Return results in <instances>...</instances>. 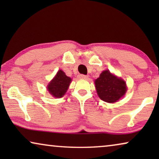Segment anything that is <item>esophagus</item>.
I'll return each instance as SVG.
<instances>
[{
	"mask_svg": "<svg viewBox=\"0 0 159 159\" xmlns=\"http://www.w3.org/2000/svg\"><path fill=\"white\" fill-rule=\"evenodd\" d=\"M78 78H79V79L87 80V79H88V76L84 75H78Z\"/></svg>",
	"mask_w": 159,
	"mask_h": 159,
	"instance_id": "34e87169",
	"label": "esophagus"
}]
</instances>
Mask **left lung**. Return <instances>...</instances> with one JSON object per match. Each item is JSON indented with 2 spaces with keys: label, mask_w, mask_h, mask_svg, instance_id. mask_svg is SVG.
I'll return each instance as SVG.
<instances>
[{
  "label": "left lung",
  "mask_w": 159,
  "mask_h": 159,
  "mask_svg": "<svg viewBox=\"0 0 159 159\" xmlns=\"http://www.w3.org/2000/svg\"><path fill=\"white\" fill-rule=\"evenodd\" d=\"M95 88L100 98L108 103H114L125 94V82L105 70L95 81Z\"/></svg>",
  "instance_id": "obj_1"
}]
</instances>
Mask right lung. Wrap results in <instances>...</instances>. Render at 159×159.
<instances>
[{"label":"right lung","instance_id":"add662e5","mask_svg":"<svg viewBox=\"0 0 159 159\" xmlns=\"http://www.w3.org/2000/svg\"><path fill=\"white\" fill-rule=\"evenodd\" d=\"M71 81L70 77H67L63 71L59 70L48 85V90L55 98H61L68 90Z\"/></svg>","mask_w":159,"mask_h":159}]
</instances>
